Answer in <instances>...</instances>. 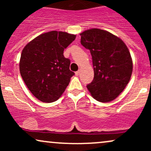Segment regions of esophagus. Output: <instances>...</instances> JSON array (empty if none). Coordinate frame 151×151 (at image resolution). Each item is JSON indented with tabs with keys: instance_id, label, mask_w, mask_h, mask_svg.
Listing matches in <instances>:
<instances>
[{
	"instance_id": "obj_1",
	"label": "esophagus",
	"mask_w": 151,
	"mask_h": 151,
	"mask_svg": "<svg viewBox=\"0 0 151 151\" xmlns=\"http://www.w3.org/2000/svg\"><path fill=\"white\" fill-rule=\"evenodd\" d=\"M79 72H80V71H77V72H75V74H76V75H77V76H78V75H79Z\"/></svg>"
}]
</instances>
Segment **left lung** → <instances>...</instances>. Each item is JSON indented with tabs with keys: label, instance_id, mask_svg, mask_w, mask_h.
Wrapping results in <instances>:
<instances>
[{
	"label": "left lung",
	"instance_id": "obj_1",
	"mask_svg": "<svg viewBox=\"0 0 151 151\" xmlns=\"http://www.w3.org/2000/svg\"><path fill=\"white\" fill-rule=\"evenodd\" d=\"M81 44L90 50L94 77L86 87L96 101H113L131 79L133 62L125 43L111 32L97 28L80 33Z\"/></svg>",
	"mask_w": 151,
	"mask_h": 151
}]
</instances>
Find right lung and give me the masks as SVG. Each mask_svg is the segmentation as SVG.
<instances>
[{
    "instance_id": "1",
    "label": "right lung",
    "mask_w": 151,
    "mask_h": 151,
    "mask_svg": "<svg viewBox=\"0 0 151 151\" xmlns=\"http://www.w3.org/2000/svg\"><path fill=\"white\" fill-rule=\"evenodd\" d=\"M75 38V35L51 31L37 36L22 50L20 75L40 101H57L69 85L74 73L70 70V59L63 53Z\"/></svg>"
}]
</instances>
